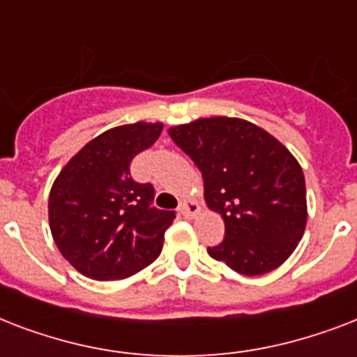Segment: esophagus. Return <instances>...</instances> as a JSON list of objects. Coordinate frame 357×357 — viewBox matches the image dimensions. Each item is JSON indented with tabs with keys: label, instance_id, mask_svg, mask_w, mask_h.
<instances>
[{
	"label": "esophagus",
	"instance_id": "34e87169",
	"mask_svg": "<svg viewBox=\"0 0 357 357\" xmlns=\"http://www.w3.org/2000/svg\"><path fill=\"white\" fill-rule=\"evenodd\" d=\"M200 211H202V206L195 200H185L183 204L179 206V213L187 218H195Z\"/></svg>",
	"mask_w": 357,
	"mask_h": 357
}]
</instances>
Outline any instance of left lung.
I'll return each mask as SVG.
<instances>
[{"mask_svg": "<svg viewBox=\"0 0 357 357\" xmlns=\"http://www.w3.org/2000/svg\"><path fill=\"white\" fill-rule=\"evenodd\" d=\"M204 176V198L226 226L207 248L244 276H261L289 259L307 222L304 172L296 157L259 126L209 116L168 129Z\"/></svg>", "mask_w": 357, "mask_h": 357, "instance_id": "left-lung-1", "label": "left lung"}]
</instances>
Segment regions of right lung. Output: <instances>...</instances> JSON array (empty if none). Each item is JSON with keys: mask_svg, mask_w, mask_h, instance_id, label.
<instances>
[{"mask_svg": "<svg viewBox=\"0 0 357 357\" xmlns=\"http://www.w3.org/2000/svg\"><path fill=\"white\" fill-rule=\"evenodd\" d=\"M162 131L161 122L111 128L86 142L59 172L47 215L53 241L83 276L123 280L159 257L174 211L150 207L153 187L137 183L129 165Z\"/></svg>", "mask_w": 357, "mask_h": 357, "instance_id": "1", "label": "right lung"}]
</instances>
